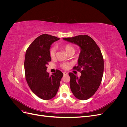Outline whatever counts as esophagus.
<instances>
[{"instance_id":"obj_1","label":"esophagus","mask_w":127,"mask_h":127,"mask_svg":"<svg viewBox=\"0 0 127 127\" xmlns=\"http://www.w3.org/2000/svg\"><path fill=\"white\" fill-rule=\"evenodd\" d=\"M63 74H64V75H68V73L66 72H64Z\"/></svg>"}]
</instances>
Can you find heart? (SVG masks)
Returning <instances> with one entry per match:
<instances>
[{
    "label": "heart",
    "mask_w": 127,
    "mask_h": 127,
    "mask_svg": "<svg viewBox=\"0 0 127 127\" xmlns=\"http://www.w3.org/2000/svg\"><path fill=\"white\" fill-rule=\"evenodd\" d=\"M62 49L66 51L68 55L70 54V53H74L75 51V48H74V46L70 44H66L63 45L61 47ZM56 49L55 47L52 48L50 49V55L51 58H54L56 56ZM70 64L68 63H62L60 64V67L64 69H67L69 67Z\"/></svg>",
    "instance_id": "b5f03b06"
}]
</instances>
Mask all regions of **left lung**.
Here are the masks:
<instances>
[{
  "mask_svg": "<svg viewBox=\"0 0 127 127\" xmlns=\"http://www.w3.org/2000/svg\"><path fill=\"white\" fill-rule=\"evenodd\" d=\"M63 40L80 47L78 66L73 69L82 75L78 77L72 72L69 73L70 87L77 98L86 100L97 91L102 79L104 60L101 50L94 40L87 35L63 38Z\"/></svg>",
  "mask_w": 127,
  "mask_h": 127,
  "instance_id": "1",
  "label": "left lung"
}]
</instances>
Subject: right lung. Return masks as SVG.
Instances as JSON below:
<instances>
[{
  "instance_id": "add662e5",
  "label": "right lung",
  "mask_w": 127,
  "mask_h": 127,
  "mask_svg": "<svg viewBox=\"0 0 127 127\" xmlns=\"http://www.w3.org/2000/svg\"><path fill=\"white\" fill-rule=\"evenodd\" d=\"M59 39L47 34H42L30 45L25 53L24 69L26 82L33 93L44 100L55 96L64 75L59 70L52 75L47 72V64L51 60L50 55L51 45Z\"/></svg>"
}]
</instances>
